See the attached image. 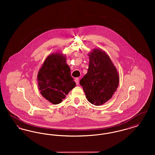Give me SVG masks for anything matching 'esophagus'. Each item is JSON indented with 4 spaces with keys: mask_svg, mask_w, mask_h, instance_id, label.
I'll return each mask as SVG.
<instances>
[{
    "mask_svg": "<svg viewBox=\"0 0 155 155\" xmlns=\"http://www.w3.org/2000/svg\"><path fill=\"white\" fill-rule=\"evenodd\" d=\"M75 82L76 84L78 85L79 84V79H78V78H76L75 79Z\"/></svg>",
    "mask_w": 155,
    "mask_h": 155,
    "instance_id": "esophagus-1",
    "label": "esophagus"
}]
</instances>
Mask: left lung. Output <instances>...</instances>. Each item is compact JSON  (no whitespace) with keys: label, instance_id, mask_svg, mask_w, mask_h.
Returning a JSON list of instances; mask_svg holds the SVG:
<instances>
[{"label":"left lung","instance_id":"1","mask_svg":"<svg viewBox=\"0 0 155 155\" xmlns=\"http://www.w3.org/2000/svg\"><path fill=\"white\" fill-rule=\"evenodd\" d=\"M87 73L80 83L89 102L101 106L110 99L118 88L119 74L109 55L99 48L88 53Z\"/></svg>","mask_w":155,"mask_h":155}]
</instances>
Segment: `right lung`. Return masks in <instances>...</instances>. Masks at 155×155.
Masks as SVG:
<instances>
[{
    "label": "right lung",
    "instance_id": "1",
    "mask_svg": "<svg viewBox=\"0 0 155 155\" xmlns=\"http://www.w3.org/2000/svg\"><path fill=\"white\" fill-rule=\"evenodd\" d=\"M66 63V56L61 52L49 54L39 70L37 81L42 96L49 102H62L76 85Z\"/></svg>",
    "mask_w": 155,
    "mask_h": 155
}]
</instances>
